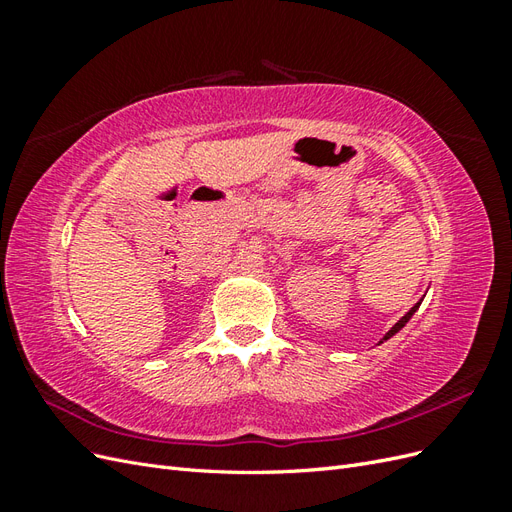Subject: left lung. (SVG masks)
<instances>
[{"label": "left lung", "instance_id": "1", "mask_svg": "<svg viewBox=\"0 0 512 512\" xmlns=\"http://www.w3.org/2000/svg\"><path fill=\"white\" fill-rule=\"evenodd\" d=\"M418 307H421V301H418V303H416V305H414V307L410 309V312H408V314H406L404 318H399V320H397V322L393 324V327H391V331H389V333H386V335H384V337L380 339V342H378V344H384V342H386V339H391V337H393L395 333H399L401 329H404V327H406V322H408V320H410V318L414 316V312H416V309H418Z\"/></svg>", "mask_w": 512, "mask_h": 512}]
</instances>
